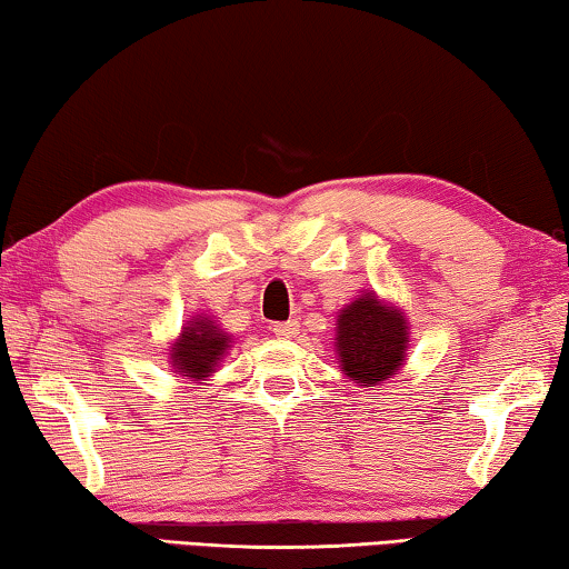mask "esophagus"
Masks as SVG:
<instances>
[{
  "instance_id": "obj_1",
  "label": "esophagus",
  "mask_w": 569,
  "mask_h": 569,
  "mask_svg": "<svg viewBox=\"0 0 569 569\" xmlns=\"http://www.w3.org/2000/svg\"><path fill=\"white\" fill-rule=\"evenodd\" d=\"M274 337H279V339H292V337H298L300 333V323L298 321H284V323H274Z\"/></svg>"
}]
</instances>
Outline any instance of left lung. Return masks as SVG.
Listing matches in <instances>:
<instances>
[{"instance_id": "obj_1", "label": "left lung", "mask_w": 569, "mask_h": 569, "mask_svg": "<svg viewBox=\"0 0 569 569\" xmlns=\"http://www.w3.org/2000/svg\"><path fill=\"white\" fill-rule=\"evenodd\" d=\"M409 326L399 308L365 292L337 318L339 368L357 386L370 388L399 372L407 360Z\"/></svg>"}]
</instances>
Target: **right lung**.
Listing matches in <instances>:
<instances>
[{
  "instance_id": "obj_1",
  "label": "right lung",
  "mask_w": 569,
  "mask_h": 569,
  "mask_svg": "<svg viewBox=\"0 0 569 569\" xmlns=\"http://www.w3.org/2000/svg\"><path fill=\"white\" fill-rule=\"evenodd\" d=\"M230 347V337L212 318L193 316L186 321L181 337L170 347V368L191 380H207L222 362Z\"/></svg>"
}]
</instances>
